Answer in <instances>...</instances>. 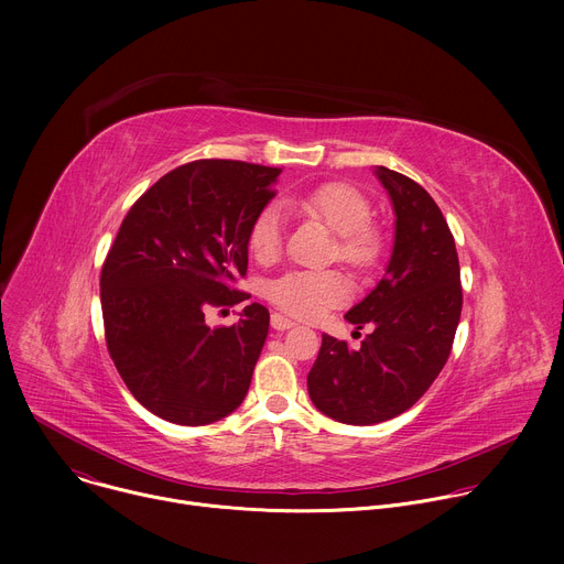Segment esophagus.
Listing matches in <instances>:
<instances>
[{"instance_id": "34e87169", "label": "esophagus", "mask_w": 564, "mask_h": 564, "mask_svg": "<svg viewBox=\"0 0 564 564\" xmlns=\"http://www.w3.org/2000/svg\"><path fill=\"white\" fill-rule=\"evenodd\" d=\"M270 321H272V328H274V330H290V328L294 326V321H290L288 316H283V314H279V312H274Z\"/></svg>"}]
</instances>
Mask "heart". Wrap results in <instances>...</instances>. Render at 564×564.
<instances>
[{
	"mask_svg": "<svg viewBox=\"0 0 564 564\" xmlns=\"http://www.w3.org/2000/svg\"><path fill=\"white\" fill-rule=\"evenodd\" d=\"M285 209L318 220L337 234V259L359 272H370L383 257L386 238L381 227L370 223L368 198L348 183H324L303 194L283 198ZM250 252L259 261H274L283 248V214L265 205L248 229ZM350 299V283L337 270L288 272L270 285V301L290 316L318 318Z\"/></svg>",
	"mask_w": 564,
	"mask_h": 564,
	"instance_id": "b5f03b06",
	"label": "heart"
}]
</instances>
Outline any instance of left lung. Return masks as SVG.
Instances as JSON below:
<instances>
[{"label":"left lung","mask_w":564,"mask_h":564,"mask_svg":"<svg viewBox=\"0 0 564 564\" xmlns=\"http://www.w3.org/2000/svg\"><path fill=\"white\" fill-rule=\"evenodd\" d=\"M394 209V246L375 290L346 318L366 335L350 348L324 335L307 372L312 404L333 420L370 426L409 411L442 372L462 314L455 240L431 194L404 174L375 170Z\"/></svg>","instance_id":"left-lung-1"}]
</instances>
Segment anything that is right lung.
<instances>
[{
    "mask_svg": "<svg viewBox=\"0 0 564 564\" xmlns=\"http://www.w3.org/2000/svg\"><path fill=\"white\" fill-rule=\"evenodd\" d=\"M281 170L240 160H194L151 185L124 216L100 276L109 355L153 415L205 426L246 399L270 312L246 305L238 324L209 328V307L250 294L248 229L274 198Z\"/></svg>",
    "mask_w": 564,
    "mask_h": 564,
    "instance_id": "obj_1",
    "label": "right lung"
}]
</instances>
